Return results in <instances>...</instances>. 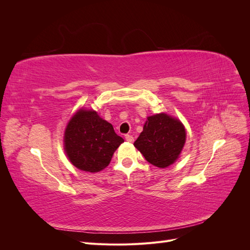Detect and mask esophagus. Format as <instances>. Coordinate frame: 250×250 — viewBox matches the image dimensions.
Segmentation results:
<instances>
[{"mask_svg": "<svg viewBox=\"0 0 250 250\" xmlns=\"http://www.w3.org/2000/svg\"><path fill=\"white\" fill-rule=\"evenodd\" d=\"M125 140H126L127 142L132 143V142H133V137H132L131 134H126V135H125Z\"/></svg>", "mask_w": 250, "mask_h": 250, "instance_id": "1", "label": "esophagus"}]
</instances>
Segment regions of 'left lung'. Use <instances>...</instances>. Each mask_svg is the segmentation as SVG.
I'll return each instance as SVG.
<instances>
[{
	"instance_id": "1",
	"label": "left lung",
	"mask_w": 250,
	"mask_h": 250,
	"mask_svg": "<svg viewBox=\"0 0 250 250\" xmlns=\"http://www.w3.org/2000/svg\"><path fill=\"white\" fill-rule=\"evenodd\" d=\"M186 142V130L178 120L166 113L148 117L134 147L151 165L166 168L177 160Z\"/></svg>"
}]
</instances>
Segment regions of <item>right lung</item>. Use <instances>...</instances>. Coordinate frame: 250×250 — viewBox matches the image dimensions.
Instances as JSON below:
<instances>
[{"label":"right lung","mask_w":250,"mask_h":250,"mask_svg":"<svg viewBox=\"0 0 250 250\" xmlns=\"http://www.w3.org/2000/svg\"><path fill=\"white\" fill-rule=\"evenodd\" d=\"M123 142L112 125L94 110L80 109L70 120L64 132V149L71 163L92 173L106 168Z\"/></svg>","instance_id":"obj_1"}]
</instances>
